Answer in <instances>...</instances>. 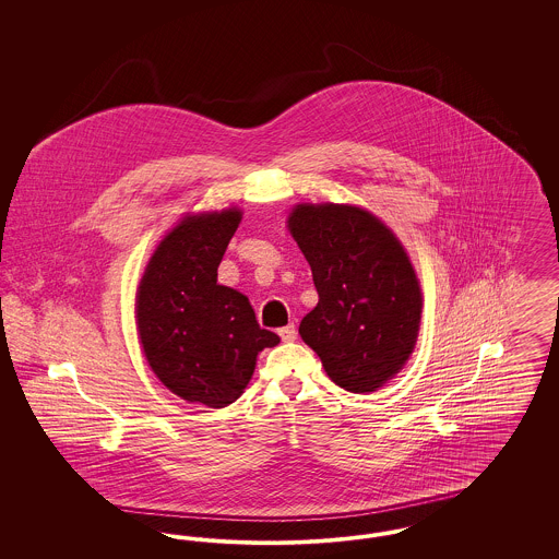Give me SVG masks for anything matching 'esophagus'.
Wrapping results in <instances>:
<instances>
[{"mask_svg": "<svg viewBox=\"0 0 559 559\" xmlns=\"http://www.w3.org/2000/svg\"><path fill=\"white\" fill-rule=\"evenodd\" d=\"M278 335H281V340H283V342L292 344V342L297 340V331H295V324H287V326L278 329Z\"/></svg>", "mask_w": 559, "mask_h": 559, "instance_id": "esophagus-1", "label": "esophagus"}]
</instances>
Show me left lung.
Returning a JSON list of instances; mask_svg holds the SVG:
<instances>
[{"label": "left lung", "instance_id": "8db88e82", "mask_svg": "<svg viewBox=\"0 0 559 559\" xmlns=\"http://www.w3.org/2000/svg\"><path fill=\"white\" fill-rule=\"evenodd\" d=\"M289 230L319 292L301 340L333 383L374 392L404 367L419 333L424 299L404 247L379 217L352 205H297Z\"/></svg>", "mask_w": 559, "mask_h": 559}]
</instances>
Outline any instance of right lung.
I'll return each mask as SVG.
<instances>
[{
    "label": "right lung",
    "instance_id": "add662e5",
    "mask_svg": "<svg viewBox=\"0 0 559 559\" xmlns=\"http://www.w3.org/2000/svg\"><path fill=\"white\" fill-rule=\"evenodd\" d=\"M239 210L187 215L153 253L135 295L140 344L160 383L222 408L247 388L255 358L281 340L258 324L242 293L217 285Z\"/></svg>",
    "mask_w": 559,
    "mask_h": 559
}]
</instances>
